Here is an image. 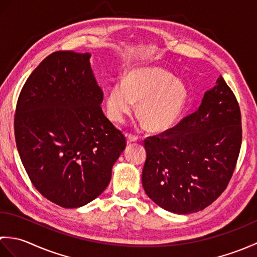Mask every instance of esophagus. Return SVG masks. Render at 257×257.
Listing matches in <instances>:
<instances>
[{
  "label": "esophagus",
  "mask_w": 257,
  "mask_h": 257,
  "mask_svg": "<svg viewBox=\"0 0 257 257\" xmlns=\"http://www.w3.org/2000/svg\"><path fill=\"white\" fill-rule=\"evenodd\" d=\"M125 136H127V141H128V144H130V143H135V141H137V140H138V137H137V136H135V135L127 134Z\"/></svg>",
  "instance_id": "34e87169"
}]
</instances>
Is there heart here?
<instances>
[{"label":"heart","instance_id":"heart-1","mask_svg":"<svg viewBox=\"0 0 257 257\" xmlns=\"http://www.w3.org/2000/svg\"><path fill=\"white\" fill-rule=\"evenodd\" d=\"M189 91L183 81L160 67H137L113 83L106 95V111L113 122L122 123L138 105V116L154 132L170 128L183 113Z\"/></svg>","mask_w":257,"mask_h":257}]
</instances>
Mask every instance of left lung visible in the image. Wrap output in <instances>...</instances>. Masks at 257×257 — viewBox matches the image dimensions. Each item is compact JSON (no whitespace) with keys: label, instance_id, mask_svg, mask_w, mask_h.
Wrapping results in <instances>:
<instances>
[{"label":"left lung","instance_id":"1","mask_svg":"<svg viewBox=\"0 0 257 257\" xmlns=\"http://www.w3.org/2000/svg\"><path fill=\"white\" fill-rule=\"evenodd\" d=\"M144 144L147 195L177 214L205 209L226 189L241 150V110L235 95L220 76L198 110Z\"/></svg>","mask_w":257,"mask_h":257}]
</instances>
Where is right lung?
<instances>
[{"mask_svg":"<svg viewBox=\"0 0 257 257\" xmlns=\"http://www.w3.org/2000/svg\"><path fill=\"white\" fill-rule=\"evenodd\" d=\"M89 58V53H52L27 78L16 103L15 141L27 176L43 196L66 209L102 193L127 145L102 112Z\"/></svg>","mask_w":257,"mask_h":257,"instance_id":"obj_1","label":"right lung"}]
</instances>
